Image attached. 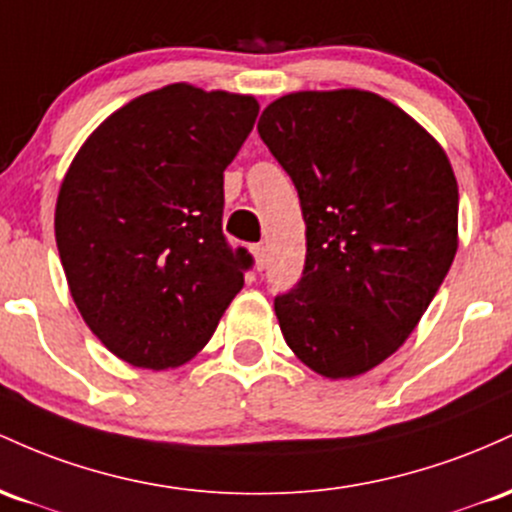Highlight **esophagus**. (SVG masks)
Instances as JSON below:
<instances>
[{"mask_svg":"<svg viewBox=\"0 0 512 512\" xmlns=\"http://www.w3.org/2000/svg\"><path fill=\"white\" fill-rule=\"evenodd\" d=\"M251 256H254V263H256L258 271H263V268H266V246L254 244L251 246Z\"/></svg>","mask_w":512,"mask_h":512,"instance_id":"obj_1","label":"esophagus"}]
</instances>
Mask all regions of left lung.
<instances>
[{"label":"left lung","mask_w":512,"mask_h":512,"mask_svg":"<svg viewBox=\"0 0 512 512\" xmlns=\"http://www.w3.org/2000/svg\"><path fill=\"white\" fill-rule=\"evenodd\" d=\"M258 135L295 183L307 225L300 283L275 297L292 353L329 380L387 360L457 254V179L409 113L360 89L273 101Z\"/></svg>","instance_id":"1"}]
</instances>
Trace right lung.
Returning a JSON list of instances; mask_svg holds the SVG:
<instances>
[{"instance_id": "add662e5", "label": "right lung", "mask_w": 512, "mask_h": 512, "mask_svg": "<svg viewBox=\"0 0 512 512\" xmlns=\"http://www.w3.org/2000/svg\"><path fill=\"white\" fill-rule=\"evenodd\" d=\"M258 116L254 96L169 84L91 132L55 208L79 314L125 363L191 360L244 287L254 258L222 234L225 169Z\"/></svg>"}]
</instances>
